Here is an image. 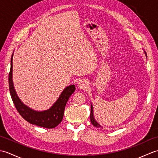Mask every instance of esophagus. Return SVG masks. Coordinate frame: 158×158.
Masks as SVG:
<instances>
[{"label": "esophagus", "instance_id": "obj_1", "mask_svg": "<svg viewBox=\"0 0 158 158\" xmlns=\"http://www.w3.org/2000/svg\"><path fill=\"white\" fill-rule=\"evenodd\" d=\"M78 88L81 89H85L86 88H88V83L85 80H81L78 83Z\"/></svg>", "mask_w": 158, "mask_h": 158}]
</instances>
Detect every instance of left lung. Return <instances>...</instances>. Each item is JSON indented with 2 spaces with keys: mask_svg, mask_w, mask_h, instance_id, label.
<instances>
[{
  "mask_svg": "<svg viewBox=\"0 0 158 158\" xmlns=\"http://www.w3.org/2000/svg\"><path fill=\"white\" fill-rule=\"evenodd\" d=\"M144 53H145L146 58H147V53H146L145 51H144ZM90 121H91V123H92V125L94 126H95L96 127H98V128H102V126L100 125V124H99L98 122H97V121L94 118V116L93 106H92V104H91V112H90Z\"/></svg>",
  "mask_w": 158,
  "mask_h": 158,
  "instance_id": "8db88e82",
  "label": "left lung"
}]
</instances>
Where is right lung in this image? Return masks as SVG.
<instances>
[{
  "label": "right lung",
  "instance_id": "obj_1",
  "mask_svg": "<svg viewBox=\"0 0 158 158\" xmlns=\"http://www.w3.org/2000/svg\"><path fill=\"white\" fill-rule=\"evenodd\" d=\"M13 56L11 58V69L9 74V92L15 106L19 113L30 123L45 128H54L62 122L65 106L70 96L75 91V85H70L64 89L56 102L48 110L38 111L23 104L15 92L13 81Z\"/></svg>",
  "mask_w": 158,
  "mask_h": 158
}]
</instances>
